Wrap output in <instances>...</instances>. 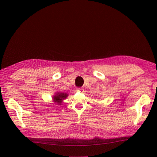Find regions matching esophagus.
I'll return each instance as SVG.
<instances>
[{"label": "esophagus", "instance_id": "34e87169", "mask_svg": "<svg viewBox=\"0 0 157 157\" xmlns=\"http://www.w3.org/2000/svg\"><path fill=\"white\" fill-rule=\"evenodd\" d=\"M77 91L80 92H84V90L82 88H77Z\"/></svg>", "mask_w": 157, "mask_h": 157}]
</instances>
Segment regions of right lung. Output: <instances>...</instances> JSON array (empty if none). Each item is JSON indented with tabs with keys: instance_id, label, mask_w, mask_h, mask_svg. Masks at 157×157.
Here are the masks:
<instances>
[{
	"instance_id": "right-lung-1",
	"label": "right lung",
	"mask_w": 157,
	"mask_h": 157,
	"mask_svg": "<svg viewBox=\"0 0 157 157\" xmlns=\"http://www.w3.org/2000/svg\"><path fill=\"white\" fill-rule=\"evenodd\" d=\"M67 96H68L67 94L63 93V92H58L53 96V101L57 104H58V105H61V103H62L63 99L67 98Z\"/></svg>"
}]
</instances>
